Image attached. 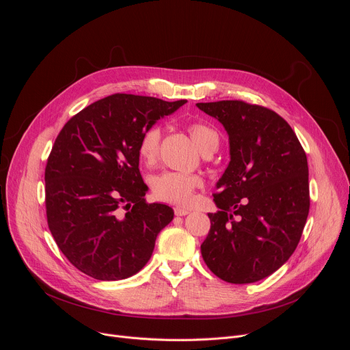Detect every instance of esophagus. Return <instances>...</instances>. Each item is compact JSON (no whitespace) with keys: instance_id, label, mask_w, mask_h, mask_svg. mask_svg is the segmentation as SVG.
I'll list each match as a JSON object with an SVG mask.
<instances>
[{"instance_id":"34e87169","label":"esophagus","mask_w":350,"mask_h":350,"mask_svg":"<svg viewBox=\"0 0 350 350\" xmlns=\"http://www.w3.org/2000/svg\"><path fill=\"white\" fill-rule=\"evenodd\" d=\"M174 213H176V216H185V215L191 213V211L185 209V208H181V206H177V208H174Z\"/></svg>"}]
</instances>
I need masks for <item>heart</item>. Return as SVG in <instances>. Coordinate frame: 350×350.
I'll list each match as a JSON object with an SVG mask.
<instances>
[{"instance_id": "1", "label": "heart", "mask_w": 350, "mask_h": 350, "mask_svg": "<svg viewBox=\"0 0 350 350\" xmlns=\"http://www.w3.org/2000/svg\"><path fill=\"white\" fill-rule=\"evenodd\" d=\"M187 130L204 155L213 154L220 142L219 133L201 122H192ZM162 131L158 126L146 129L138 142V157L146 166L157 163L161 152ZM204 185V180L198 174H187L177 172H163L151 178V188L157 199L169 204L188 205L193 192Z\"/></svg>"}]
</instances>
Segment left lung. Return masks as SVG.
<instances>
[{
    "label": "left lung",
    "mask_w": 350,
    "mask_h": 350,
    "mask_svg": "<svg viewBox=\"0 0 350 350\" xmlns=\"http://www.w3.org/2000/svg\"><path fill=\"white\" fill-rule=\"evenodd\" d=\"M196 107L224 126L230 142L202 258L223 281L256 282L278 270L302 237L310 208L306 154L271 109L243 101Z\"/></svg>",
    "instance_id": "1"
}]
</instances>
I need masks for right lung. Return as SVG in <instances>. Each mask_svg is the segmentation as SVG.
Listing matches in <instances>:
<instances>
[{"mask_svg":"<svg viewBox=\"0 0 350 350\" xmlns=\"http://www.w3.org/2000/svg\"><path fill=\"white\" fill-rule=\"evenodd\" d=\"M185 103L113 94L80 111L58 134L45 166L46 221L81 273L118 281L151 259L174 212L145 202L138 142L146 129Z\"/></svg>","mask_w":350,"mask_h":350,"instance_id":"1","label":"right lung"}]
</instances>
